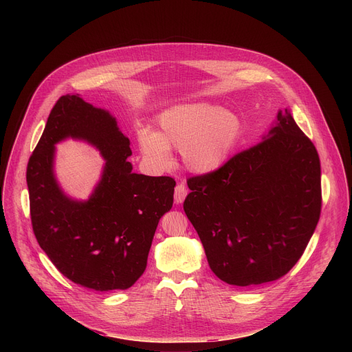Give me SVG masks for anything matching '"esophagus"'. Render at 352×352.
Masks as SVG:
<instances>
[{
  "instance_id": "obj_1",
  "label": "esophagus",
  "mask_w": 352,
  "mask_h": 352,
  "mask_svg": "<svg viewBox=\"0 0 352 352\" xmlns=\"http://www.w3.org/2000/svg\"><path fill=\"white\" fill-rule=\"evenodd\" d=\"M188 195V189H186V185L184 182H179L177 186H175V190H174V202L177 205L182 204L185 197Z\"/></svg>"
}]
</instances>
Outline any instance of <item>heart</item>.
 Wrapping results in <instances>:
<instances>
[{
  "label": "heart",
  "instance_id": "1",
  "mask_svg": "<svg viewBox=\"0 0 352 352\" xmlns=\"http://www.w3.org/2000/svg\"><path fill=\"white\" fill-rule=\"evenodd\" d=\"M160 132L138 131L140 152L156 168L173 163L171 148L181 150L185 167L195 174H210L221 168L242 135L239 117L208 103L179 104L159 118Z\"/></svg>",
  "mask_w": 352,
  "mask_h": 352
}]
</instances>
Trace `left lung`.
Wrapping results in <instances>:
<instances>
[{
    "instance_id": "left-lung-1",
    "label": "left lung",
    "mask_w": 352,
    "mask_h": 352,
    "mask_svg": "<svg viewBox=\"0 0 352 352\" xmlns=\"http://www.w3.org/2000/svg\"><path fill=\"white\" fill-rule=\"evenodd\" d=\"M184 210L212 272L254 287L287 274L320 217V160L284 109L262 142L214 173L188 179Z\"/></svg>"
}]
</instances>
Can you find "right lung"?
<instances>
[{"instance_id": "right-lung-1", "label": "right lung", "mask_w": 352, "mask_h": 352, "mask_svg": "<svg viewBox=\"0 0 352 352\" xmlns=\"http://www.w3.org/2000/svg\"><path fill=\"white\" fill-rule=\"evenodd\" d=\"M68 137L91 144L107 160L87 201L69 198L55 178V144ZM131 155L129 139L109 111L67 94L50 113L28 163L30 217L40 248L67 278L94 291L136 283L159 220L173 208L175 181L132 173Z\"/></svg>"}]
</instances>
